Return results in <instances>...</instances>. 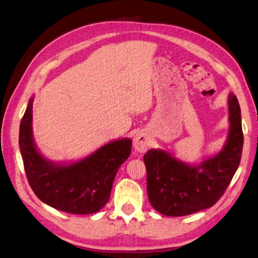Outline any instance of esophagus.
I'll return each instance as SVG.
<instances>
[{
    "label": "esophagus",
    "mask_w": 258,
    "mask_h": 258,
    "mask_svg": "<svg viewBox=\"0 0 258 258\" xmlns=\"http://www.w3.org/2000/svg\"><path fill=\"white\" fill-rule=\"evenodd\" d=\"M150 138L147 136L145 132H138V133L134 136L133 145L134 148L138 151V153H145L150 147Z\"/></svg>",
    "instance_id": "obj_1"
}]
</instances>
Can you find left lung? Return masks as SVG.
<instances>
[{"mask_svg":"<svg viewBox=\"0 0 258 258\" xmlns=\"http://www.w3.org/2000/svg\"><path fill=\"white\" fill-rule=\"evenodd\" d=\"M229 132L219 153L189 164L169 151L149 149L144 155L149 202L158 213L180 217L209 208L219 201L241 161L243 132L236 97H228Z\"/></svg>","mask_w":258,"mask_h":258,"instance_id":"1","label":"left lung"}]
</instances>
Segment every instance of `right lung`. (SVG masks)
<instances>
[{"label":"right lung","mask_w":258,"mask_h":258,"mask_svg":"<svg viewBox=\"0 0 258 258\" xmlns=\"http://www.w3.org/2000/svg\"><path fill=\"white\" fill-rule=\"evenodd\" d=\"M19 126V149L29 185L49 206L74 215H89L108 203L112 184L132 151L131 138L114 140L74 162H53L41 155L32 136V103Z\"/></svg>","instance_id":"right-lung-1"}]
</instances>
